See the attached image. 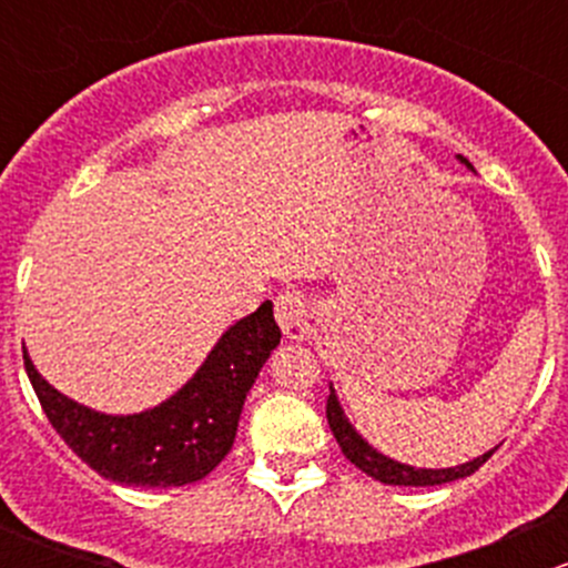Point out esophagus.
Returning a JSON list of instances; mask_svg holds the SVG:
<instances>
[{
	"instance_id": "1",
	"label": "esophagus",
	"mask_w": 568,
	"mask_h": 568,
	"mask_svg": "<svg viewBox=\"0 0 568 568\" xmlns=\"http://www.w3.org/2000/svg\"><path fill=\"white\" fill-rule=\"evenodd\" d=\"M274 318H277L280 329L288 341H305L313 332L311 305H307L305 294L300 291H283L274 302Z\"/></svg>"
}]
</instances>
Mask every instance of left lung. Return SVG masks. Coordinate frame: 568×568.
Wrapping results in <instances>:
<instances>
[{"label":"left lung","mask_w":568,"mask_h":568,"mask_svg":"<svg viewBox=\"0 0 568 568\" xmlns=\"http://www.w3.org/2000/svg\"><path fill=\"white\" fill-rule=\"evenodd\" d=\"M459 162L467 164V168L473 170V164H469L464 156H459ZM326 420H329V428H332V434H335L337 445H341L343 456H346V459L352 462L354 467L363 469L365 475H371V478L382 480V484H390V486H439V484H450V480H459V478H467V475H473L475 469L480 467V464H484L491 454H495V450H489V454L478 456V459L456 464V467H445V469L409 467V464L395 462V459H390V456L379 454L374 445L365 443L363 434H359L357 428L348 423L346 412H343L341 400H337V393H335V387H332V385H329V398H326Z\"/></svg>","instance_id":"obj_1"}]
</instances>
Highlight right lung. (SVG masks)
I'll return each instance as SVG.
<instances>
[{
	"mask_svg": "<svg viewBox=\"0 0 568 568\" xmlns=\"http://www.w3.org/2000/svg\"><path fill=\"white\" fill-rule=\"evenodd\" d=\"M277 346L272 302H263L222 332L181 390L134 415L95 412L54 390L27 352L24 368L51 426L95 473L125 486H183L205 478L233 448L250 387Z\"/></svg>",
	"mask_w": 568,
	"mask_h": 568,
	"instance_id": "add662e5",
	"label": "right lung"
}]
</instances>
